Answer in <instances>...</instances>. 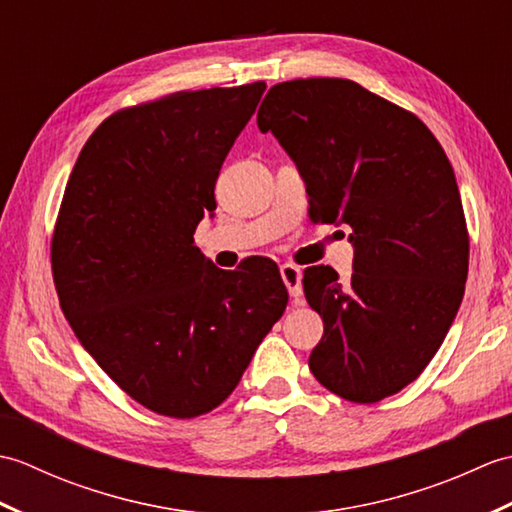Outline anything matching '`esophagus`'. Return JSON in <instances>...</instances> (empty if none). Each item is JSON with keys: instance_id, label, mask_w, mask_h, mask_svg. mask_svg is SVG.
Wrapping results in <instances>:
<instances>
[{"instance_id": "1", "label": "esophagus", "mask_w": 512, "mask_h": 512, "mask_svg": "<svg viewBox=\"0 0 512 512\" xmlns=\"http://www.w3.org/2000/svg\"><path fill=\"white\" fill-rule=\"evenodd\" d=\"M281 279L290 292V297L295 303H303V288H301V270L295 264H284L279 268Z\"/></svg>"}]
</instances>
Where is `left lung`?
<instances>
[{"mask_svg":"<svg viewBox=\"0 0 512 512\" xmlns=\"http://www.w3.org/2000/svg\"><path fill=\"white\" fill-rule=\"evenodd\" d=\"M306 182L310 220L352 228L354 273L310 266L323 319L310 369L352 402L413 383L447 336L469 275V233L451 162L418 116L347 79L270 88L257 112Z\"/></svg>","mask_w":512,"mask_h":512,"instance_id":"obj_1","label":"left lung"}]
</instances>
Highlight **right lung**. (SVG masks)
Masks as SVG:
<instances>
[{
  "label": "right lung",
  "instance_id": "right-lung-1",
  "mask_svg": "<svg viewBox=\"0 0 512 512\" xmlns=\"http://www.w3.org/2000/svg\"><path fill=\"white\" fill-rule=\"evenodd\" d=\"M264 90L176 92L112 114L63 193L52 237L61 310L103 372L160 416L224 402L286 310L277 264L220 270L193 246Z\"/></svg>",
  "mask_w": 512,
  "mask_h": 512
}]
</instances>
